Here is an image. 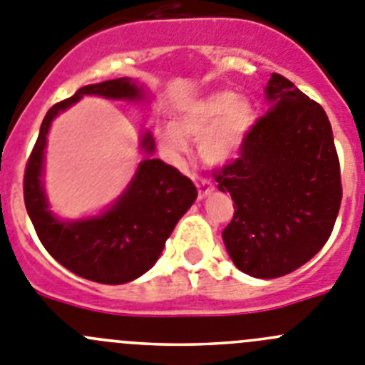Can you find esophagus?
Instances as JSON below:
<instances>
[{
  "mask_svg": "<svg viewBox=\"0 0 365 365\" xmlns=\"http://www.w3.org/2000/svg\"><path fill=\"white\" fill-rule=\"evenodd\" d=\"M192 180H194V183H196V187H198V198L200 200L207 198V196H209V194L214 190V185L209 182V180L202 178V176H192Z\"/></svg>",
  "mask_w": 365,
  "mask_h": 365,
  "instance_id": "1",
  "label": "esophagus"
}]
</instances>
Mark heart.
Masks as SVG:
<instances>
[{
  "instance_id": "heart-1",
  "label": "heart",
  "mask_w": 365,
  "mask_h": 365,
  "mask_svg": "<svg viewBox=\"0 0 365 365\" xmlns=\"http://www.w3.org/2000/svg\"><path fill=\"white\" fill-rule=\"evenodd\" d=\"M254 125L252 102L236 91L220 90L189 102L176 115L175 124L158 129V140L175 158L187 155V138L200 140L202 158L210 165H225L241 155Z\"/></svg>"
}]
</instances>
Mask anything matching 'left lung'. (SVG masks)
<instances>
[{
	"label": "left lung",
	"instance_id": "8db88e82",
	"mask_svg": "<svg viewBox=\"0 0 365 365\" xmlns=\"http://www.w3.org/2000/svg\"><path fill=\"white\" fill-rule=\"evenodd\" d=\"M264 93L267 115L216 182L236 203L223 230L232 263L252 277L275 279L297 270L324 247L342 185L322 106L279 73H272Z\"/></svg>",
	"mask_w": 365,
	"mask_h": 365
}]
</instances>
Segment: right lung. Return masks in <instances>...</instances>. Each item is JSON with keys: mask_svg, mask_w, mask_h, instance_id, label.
I'll return each instance as SVG.
<instances>
[{"mask_svg": "<svg viewBox=\"0 0 365 365\" xmlns=\"http://www.w3.org/2000/svg\"><path fill=\"white\" fill-rule=\"evenodd\" d=\"M84 95L111 101L142 102L144 88L122 79L88 84L73 97L52 106L41 124L25 171V205L43 247L57 263L79 277L102 284H124L144 275L158 261L167 237L180 217L190 209L198 190L178 169L153 158L155 138L145 131L140 138L144 160L124 192L97 216L61 220L50 210L44 192V149L53 118Z\"/></svg>", "mask_w": 365, "mask_h": 365, "instance_id": "1", "label": "right lung"}]
</instances>
